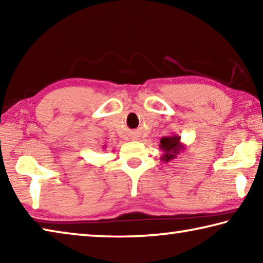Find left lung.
<instances>
[{"instance_id": "1", "label": "left lung", "mask_w": 263, "mask_h": 263, "mask_svg": "<svg viewBox=\"0 0 263 263\" xmlns=\"http://www.w3.org/2000/svg\"><path fill=\"white\" fill-rule=\"evenodd\" d=\"M160 149L162 151V157L161 160L164 162L171 161L173 159H176L177 155L181 152H183L185 149V145L181 142V137L180 136H168L163 137L160 140L159 145Z\"/></svg>"}]
</instances>
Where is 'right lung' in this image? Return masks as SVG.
Here are the masks:
<instances>
[{
    "instance_id": "right-lung-1",
    "label": "right lung",
    "mask_w": 263,
    "mask_h": 263,
    "mask_svg": "<svg viewBox=\"0 0 263 263\" xmlns=\"http://www.w3.org/2000/svg\"><path fill=\"white\" fill-rule=\"evenodd\" d=\"M104 147H105V146H104Z\"/></svg>"
}]
</instances>
